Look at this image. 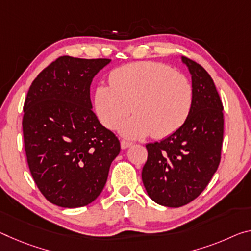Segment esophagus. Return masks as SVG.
Masks as SVG:
<instances>
[{"mask_svg":"<svg viewBox=\"0 0 251 251\" xmlns=\"http://www.w3.org/2000/svg\"><path fill=\"white\" fill-rule=\"evenodd\" d=\"M130 145H132V143H130V142H127V141H124V140L121 141V147L123 150H126L127 147H129Z\"/></svg>","mask_w":251,"mask_h":251,"instance_id":"1","label":"esophagus"}]
</instances>
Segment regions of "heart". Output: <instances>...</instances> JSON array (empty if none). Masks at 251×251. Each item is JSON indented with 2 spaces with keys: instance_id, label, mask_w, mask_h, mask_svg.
Here are the masks:
<instances>
[{
  "instance_id": "obj_1",
  "label": "heart",
  "mask_w": 251,
  "mask_h": 251,
  "mask_svg": "<svg viewBox=\"0 0 251 251\" xmlns=\"http://www.w3.org/2000/svg\"><path fill=\"white\" fill-rule=\"evenodd\" d=\"M110 86H98L95 107L100 122L116 129L134 111L135 116L121 125L128 138L152 133L155 138L173 134L188 119L193 104V87L184 75L155 61L122 66L109 75Z\"/></svg>"
}]
</instances>
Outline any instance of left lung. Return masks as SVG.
Returning <instances> with one entry per match:
<instances>
[{
  "label": "left lung",
  "instance_id": "left-lung-1",
  "mask_svg": "<svg viewBox=\"0 0 251 251\" xmlns=\"http://www.w3.org/2000/svg\"><path fill=\"white\" fill-rule=\"evenodd\" d=\"M192 75L193 104L176 132L146 145L142 180L156 203L178 208L202 193L219 166L224 141V105L211 75L183 57Z\"/></svg>",
  "mask_w": 251,
  "mask_h": 251
}]
</instances>
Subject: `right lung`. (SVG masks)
<instances>
[{
    "instance_id": "right-lung-1",
    "label": "right lung",
    "mask_w": 251,
    "mask_h": 251,
    "mask_svg": "<svg viewBox=\"0 0 251 251\" xmlns=\"http://www.w3.org/2000/svg\"><path fill=\"white\" fill-rule=\"evenodd\" d=\"M109 62L59 57L27 91L22 121L27 165L43 197L62 208L96 200L121 152L116 135L91 109V81Z\"/></svg>"
}]
</instances>
